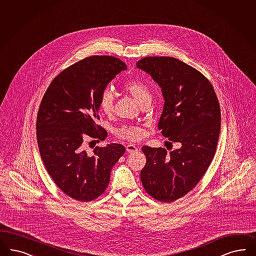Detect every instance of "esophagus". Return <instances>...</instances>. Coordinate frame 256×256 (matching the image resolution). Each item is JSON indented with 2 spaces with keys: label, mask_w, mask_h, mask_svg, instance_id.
<instances>
[{
  "label": "esophagus",
  "mask_w": 256,
  "mask_h": 256,
  "mask_svg": "<svg viewBox=\"0 0 256 256\" xmlns=\"http://www.w3.org/2000/svg\"><path fill=\"white\" fill-rule=\"evenodd\" d=\"M126 151L130 152V154H134V152H136L138 151V149L136 148V146L134 144H128L126 146Z\"/></svg>",
  "instance_id": "esophagus-1"
}]
</instances>
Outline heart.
I'll list each match as a JSON object with an SVG mask.
<instances>
[{
    "instance_id": "heart-1",
    "label": "heart",
    "mask_w": 256,
    "mask_h": 256,
    "mask_svg": "<svg viewBox=\"0 0 256 256\" xmlns=\"http://www.w3.org/2000/svg\"><path fill=\"white\" fill-rule=\"evenodd\" d=\"M124 89L127 91L132 98L142 105L148 100H150L151 94L148 86L140 80H131L124 84ZM100 107L105 114H113L114 112V98L110 91L105 90L100 96ZM116 134L118 138L136 142L142 140L146 132L144 128L140 125L134 124H125L116 130Z\"/></svg>"
}]
</instances>
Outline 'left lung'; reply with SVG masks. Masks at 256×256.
Here are the masks:
<instances>
[{
  "mask_svg": "<svg viewBox=\"0 0 256 256\" xmlns=\"http://www.w3.org/2000/svg\"><path fill=\"white\" fill-rule=\"evenodd\" d=\"M136 67L161 87L165 102L158 130L170 144H181L170 152L142 147L143 188L152 198L170 203L194 189L208 170L218 146L220 106L208 78L176 58H143Z\"/></svg>",
  "mask_w": 256,
  "mask_h": 256,
  "instance_id": "1",
  "label": "left lung"
}]
</instances>
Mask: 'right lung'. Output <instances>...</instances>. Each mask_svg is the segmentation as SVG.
<instances>
[{
	"label": "right lung",
	"mask_w": 256,
	"mask_h": 256,
	"mask_svg": "<svg viewBox=\"0 0 256 256\" xmlns=\"http://www.w3.org/2000/svg\"><path fill=\"white\" fill-rule=\"evenodd\" d=\"M127 67L111 56H91L60 72L48 86L38 108L37 140L49 176L66 196L82 202L104 192L110 172L124 156L122 144L96 146L88 154L86 142H104L100 96L116 74Z\"/></svg>",
	"instance_id": "obj_1"
}]
</instances>
